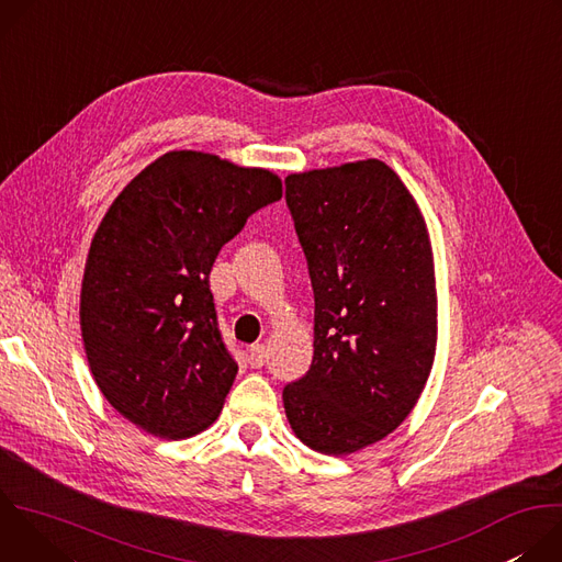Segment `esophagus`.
Returning <instances> with one entry per match:
<instances>
[{
	"label": "esophagus",
	"instance_id": "obj_1",
	"mask_svg": "<svg viewBox=\"0 0 562 562\" xmlns=\"http://www.w3.org/2000/svg\"><path fill=\"white\" fill-rule=\"evenodd\" d=\"M267 362V347L262 345V342H258V345H254L251 349H249V364L254 367V369H258V367H262Z\"/></svg>",
	"mask_w": 562,
	"mask_h": 562
}]
</instances>
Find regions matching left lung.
<instances>
[{"label": "left lung", "instance_id": "obj_1", "mask_svg": "<svg viewBox=\"0 0 562 562\" xmlns=\"http://www.w3.org/2000/svg\"><path fill=\"white\" fill-rule=\"evenodd\" d=\"M284 182L315 297L313 362L284 386V412L308 449L349 456L403 425L431 373V239L418 202L380 159Z\"/></svg>", "mask_w": 562, "mask_h": 562}]
</instances>
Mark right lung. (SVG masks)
Wrapping results in <instances>:
<instances>
[{
    "label": "right lung",
    "instance_id": "obj_1",
    "mask_svg": "<svg viewBox=\"0 0 562 562\" xmlns=\"http://www.w3.org/2000/svg\"><path fill=\"white\" fill-rule=\"evenodd\" d=\"M280 198L269 169L169 150L102 217L79 327L95 384L146 434L184 440L220 416L237 364L217 331L209 273L247 217Z\"/></svg>",
    "mask_w": 562,
    "mask_h": 562
}]
</instances>
